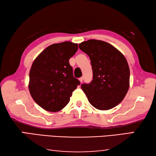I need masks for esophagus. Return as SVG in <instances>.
I'll list each match as a JSON object with an SVG mask.
<instances>
[{"label": "esophagus", "instance_id": "esophagus-1", "mask_svg": "<svg viewBox=\"0 0 156 156\" xmlns=\"http://www.w3.org/2000/svg\"><path fill=\"white\" fill-rule=\"evenodd\" d=\"M79 80H80V83H83V77H81V78H79Z\"/></svg>", "mask_w": 156, "mask_h": 156}]
</instances>
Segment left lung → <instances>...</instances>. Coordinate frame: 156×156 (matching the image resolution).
I'll return each instance as SVG.
<instances>
[{
    "mask_svg": "<svg viewBox=\"0 0 156 156\" xmlns=\"http://www.w3.org/2000/svg\"><path fill=\"white\" fill-rule=\"evenodd\" d=\"M79 48L91 60L93 80L82 84L81 88L92 106L109 110L122 101L129 88L128 62L119 50L107 42L88 40Z\"/></svg>",
    "mask_w": 156,
    "mask_h": 156,
    "instance_id": "1",
    "label": "left lung"
}]
</instances>
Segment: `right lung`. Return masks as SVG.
I'll use <instances>...</instances> for the list:
<instances>
[{"instance_id":"obj_1","label":"right lung","mask_w":156,"mask_h":156,"mask_svg":"<svg viewBox=\"0 0 156 156\" xmlns=\"http://www.w3.org/2000/svg\"><path fill=\"white\" fill-rule=\"evenodd\" d=\"M78 44L62 42L51 44L34 60L30 72L29 90L34 101L51 112L62 110L70 100L80 81L73 77L69 60Z\"/></svg>"}]
</instances>
